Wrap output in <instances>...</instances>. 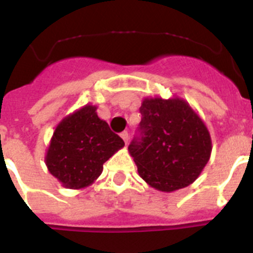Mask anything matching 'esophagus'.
Listing matches in <instances>:
<instances>
[{
    "label": "esophagus",
    "mask_w": 253,
    "mask_h": 253,
    "mask_svg": "<svg viewBox=\"0 0 253 253\" xmlns=\"http://www.w3.org/2000/svg\"><path fill=\"white\" fill-rule=\"evenodd\" d=\"M120 137L123 138V140H124V142H125V144H128V139H129L128 131H123V133L120 134Z\"/></svg>",
    "instance_id": "obj_1"
}]
</instances>
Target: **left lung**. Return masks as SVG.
I'll list each match as a JSON object with an SVG mask.
<instances>
[{
	"mask_svg": "<svg viewBox=\"0 0 253 253\" xmlns=\"http://www.w3.org/2000/svg\"><path fill=\"white\" fill-rule=\"evenodd\" d=\"M139 135L128 149L149 186L171 193L193 184L211 153V139L200 116L185 100L144 99Z\"/></svg>",
	"mask_w": 253,
	"mask_h": 253,
	"instance_id": "left-lung-1",
	"label": "left lung"
}]
</instances>
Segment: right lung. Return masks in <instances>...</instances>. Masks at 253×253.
<instances>
[{
    "mask_svg": "<svg viewBox=\"0 0 253 253\" xmlns=\"http://www.w3.org/2000/svg\"><path fill=\"white\" fill-rule=\"evenodd\" d=\"M124 147V140L111 131L86 105L57 125L46 151L45 165L67 189H84L101 175L104 163Z\"/></svg>",
    "mask_w": 253,
    "mask_h": 253,
    "instance_id": "1",
    "label": "right lung"
}]
</instances>
